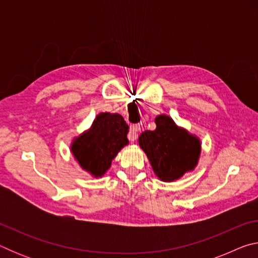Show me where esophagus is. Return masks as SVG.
<instances>
[{"mask_svg":"<svg viewBox=\"0 0 258 258\" xmlns=\"http://www.w3.org/2000/svg\"><path fill=\"white\" fill-rule=\"evenodd\" d=\"M140 130H141V128H140V125L139 124H134V125L131 126L130 132L127 134V138H128V140H130L131 142H134L135 140L138 139V132H139Z\"/></svg>","mask_w":258,"mask_h":258,"instance_id":"esophagus-1","label":"esophagus"}]
</instances>
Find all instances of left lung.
Instances as JSON below:
<instances>
[{"mask_svg": "<svg viewBox=\"0 0 258 258\" xmlns=\"http://www.w3.org/2000/svg\"><path fill=\"white\" fill-rule=\"evenodd\" d=\"M156 130L145 131L139 145L149 159L157 177L164 182L178 180L198 164L202 143L186 130L178 127L171 117H156Z\"/></svg>", "mask_w": 258, "mask_h": 258, "instance_id": "8db88e82", "label": "left lung"}]
</instances>
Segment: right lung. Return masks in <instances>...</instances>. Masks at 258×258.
<instances>
[{"instance_id":"add662e5","label":"right lung","mask_w":258,"mask_h":258,"mask_svg":"<svg viewBox=\"0 0 258 258\" xmlns=\"http://www.w3.org/2000/svg\"><path fill=\"white\" fill-rule=\"evenodd\" d=\"M128 125L119 113L101 112L91 127L73 140L71 150L84 171L104 175L121 148L128 145Z\"/></svg>"}]
</instances>
